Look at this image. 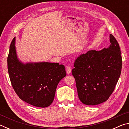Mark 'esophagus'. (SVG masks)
<instances>
[{"label": "esophagus", "instance_id": "1", "mask_svg": "<svg viewBox=\"0 0 129 129\" xmlns=\"http://www.w3.org/2000/svg\"><path fill=\"white\" fill-rule=\"evenodd\" d=\"M71 71H72L71 68L69 66H68V67H66V72H67V74H69V73H71Z\"/></svg>", "mask_w": 129, "mask_h": 129}]
</instances>
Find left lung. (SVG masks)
I'll list each match as a JSON object with an SVG mask.
<instances>
[{
	"mask_svg": "<svg viewBox=\"0 0 129 129\" xmlns=\"http://www.w3.org/2000/svg\"><path fill=\"white\" fill-rule=\"evenodd\" d=\"M110 42L107 48L89 51L75 60L72 73L78 98L83 104H101L114 90L121 75L122 60L119 44L112 34Z\"/></svg>",
	"mask_w": 129,
	"mask_h": 129,
	"instance_id": "8db88e82",
	"label": "left lung"
}]
</instances>
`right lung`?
<instances>
[{
    "label": "right lung",
    "instance_id": "obj_1",
    "mask_svg": "<svg viewBox=\"0 0 129 129\" xmlns=\"http://www.w3.org/2000/svg\"><path fill=\"white\" fill-rule=\"evenodd\" d=\"M7 68L13 89L21 100L40 108L53 102L57 85L66 76L65 66L58 63L24 64L17 57L15 38L10 46Z\"/></svg>",
    "mask_w": 129,
    "mask_h": 129
}]
</instances>
